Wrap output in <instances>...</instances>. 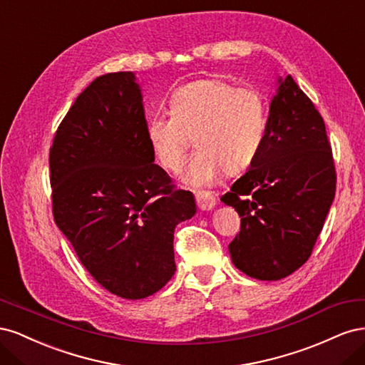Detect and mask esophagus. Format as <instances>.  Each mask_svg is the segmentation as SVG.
Instances as JSON below:
<instances>
[{"label": "esophagus", "mask_w": 365, "mask_h": 365, "mask_svg": "<svg viewBox=\"0 0 365 365\" xmlns=\"http://www.w3.org/2000/svg\"><path fill=\"white\" fill-rule=\"evenodd\" d=\"M195 196H196V204L202 210V212H208V210L216 207V197L210 192H197Z\"/></svg>", "instance_id": "obj_1"}]
</instances>
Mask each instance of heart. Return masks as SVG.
I'll return each mask as SVG.
<instances>
[{"label":"heart","instance_id":"b5f03b06","mask_svg":"<svg viewBox=\"0 0 365 365\" xmlns=\"http://www.w3.org/2000/svg\"><path fill=\"white\" fill-rule=\"evenodd\" d=\"M169 113L148 120L149 146L163 169L176 172L193 137L197 149L181 180L195 189L215 184L224 169L237 173L250 168L267 137L263 96L256 88H236L217 77L176 88L169 98Z\"/></svg>","mask_w":365,"mask_h":365}]
</instances>
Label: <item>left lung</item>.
<instances>
[{
    "mask_svg": "<svg viewBox=\"0 0 365 365\" xmlns=\"http://www.w3.org/2000/svg\"><path fill=\"white\" fill-rule=\"evenodd\" d=\"M335 187L323 117L291 76H279L262 150L220 197L242 217L228 247L235 267L268 282L297 271L322 233Z\"/></svg>",
    "mask_w": 365,
    "mask_h": 365,
    "instance_id": "left-lung-1",
    "label": "left lung"
}]
</instances>
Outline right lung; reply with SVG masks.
I'll list each match as a JSON object with an SVG mask.
<instances>
[{
	"instance_id": "right-lung-1",
	"label": "right lung",
	"mask_w": 365,
	"mask_h": 365,
	"mask_svg": "<svg viewBox=\"0 0 365 365\" xmlns=\"http://www.w3.org/2000/svg\"><path fill=\"white\" fill-rule=\"evenodd\" d=\"M153 161L132 71L85 88L50 149L56 225L94 280L128 300L172 279L175 227L196 213L193 193L176 190Z\"/></svg>"
}]
</instances>
